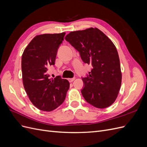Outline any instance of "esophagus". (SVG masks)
Segmentation results:
<instances>
[{
  "label": "esophagus",
  "instance_id": "1",
  "mask_svg": "<svg viewBox=\"0 0 147 147\" xmlns=\"http://www.w3.org/2000/svg\"><path fill=\"white\" fill-rule=\"evenodd\" d=\"M75 78H69V79H68V80H69V82H70V83H71V82H74V81L75 80Z\"/></svg>",
  "mask_w": 147,
  "mask_h": 147
}]
</instances>
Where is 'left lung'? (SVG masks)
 <instances>
[{"label": "left lung", "instance_id": "1", "mask_svg": "<svg viewBox=\"0 0 147 147\" xmlns=\"http://www.w3.org/2000/svg\"><path fill=\"white\" fill-rule=\"evenodd\" d=\"M65 39L79 52L84 63L92 67L82 79L84 99L99 109L110 106L118 96L122 79L118 53L112 40L92 28L71 32Z\"/></svg>", "mask_w": 147, "mask_h": 147}]
</instances>
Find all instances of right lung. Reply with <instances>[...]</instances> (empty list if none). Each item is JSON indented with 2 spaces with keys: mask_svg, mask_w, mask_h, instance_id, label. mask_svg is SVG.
<instances>
[{
  "mask_svg": "<svg viewBox=\"0 0 147 147\" xmlns=\"http://www.w3.org/2000/svg\"><path fill=\"white\" fill-rule=\"evenodd\" d=\"M65 33L35 36L22 55L21 69L25 91L38 109L50 112L63 103L70 84L57 76L50 78L48 69L55 65L57 50Z\"/></svg>",
  "mask_w": 147,
  "mask_h": 147,
  "instance_id": "add662e5",
  "label": "right lung"
}]
</instances>
